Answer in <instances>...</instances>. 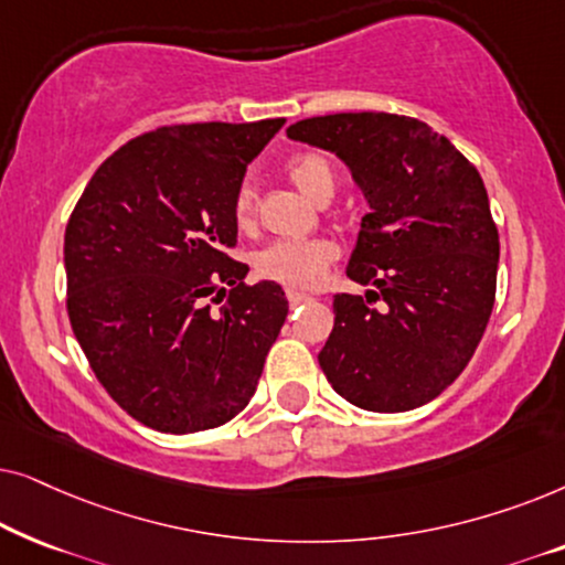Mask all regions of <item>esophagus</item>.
Instances as JSON below:
<instances>
[{
  "label": "esophagus",
  "instance_id": "1",
  "mask_svg": "<svg viewBox=\"0 0 565 565\" xmlns=\"http://www.w3.org/2000/svg\"><path fill=\"white\" fill-rule=\"evenodd\" d=\"M306 300H311V296H306V292H300V290H288V303L292 308L300 306V303H306Z\"/></svg>",
  "mask_w": 565,
  "mask_h": 565
}]
</instances>
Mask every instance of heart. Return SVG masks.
<instances>
[{
  "instance_id": "obj_1",
  "label": "heart",
  "mask_w": 565,
  "mask_h": 565,
  "mask_svg": "<svg viewBox=\"0 0 565 565\" xmlns=\"http://www.w3.org/2000/svg\"><path fill=\"white\" fill-rule=\"evenodd\" d=\"M285 172H288L290 182L296 184L300 195L313 200V203H319L327 195H334V169H331L329 159L321 157V153H298V157L288 161ZM254 207H257V192H254L249 182H244L234 198L236 226H252ZM334 259L337 246L327 242V238H298V242H275L265 246L254 257V269L262 277H267V280L285 285V288L308 290L323 280V275L334 265Z\"/></svg>"
}]
</instances>
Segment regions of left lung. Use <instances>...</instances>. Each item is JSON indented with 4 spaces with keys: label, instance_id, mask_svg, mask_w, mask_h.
Masks as SVG:
<instances>
[{
    "label": "left lung",
    "instance_id": "8db88e82",
    "mask_svg": "<svg viewBox=\"0 0 565 565\" xmlns=\"http://www.w3.org/2000/svg\"><path fill=\"white\" fill-rule=\"evenodd\" d=\"M288 138L334 153L370 207L347 265L370 290L334 298L323 375L365 412L429 404L473 358L497 296L499 231L481 174L406 115H323Z\"/></svg>",
    "mask_w": 565,
    "mask_h": 565
}]
</instances>
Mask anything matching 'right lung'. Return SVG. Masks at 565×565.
<instances>
[{
	"instance_id": "right-lung-1",
	"label": "right lung",
	"mask_w": 565,
	"mask_h": 565,
	"mask_svg": "<svg viewBox=\"0 0 565 565\" xmlns=\"http://www.w3.org/2000/svg\"><path fill=\"white\" fill-rule=\"evenodd\" d=\"M282 126L192 122L138 136L99 164L68 218L76 342L115 404L146 427H221L257 391L288 298L273 280L246 285L249 267L228 252L246 167Z\"/></svg>"
}]
</instances>
